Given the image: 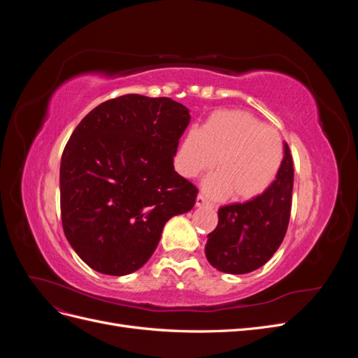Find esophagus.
Wrapping results in <instances>:
<instances>
[{
	"mask_svg": "<svg viewBox=\"0 0 358 358\" xmlns=\"http://www.w3.org/2000/svg\"><path fill=\"white\" fill-rule=\"evenodd\" d=\"M196 204L199 206V208H212V204L208 200H206L204 196H201V194H199V196H197Z\"/></svg>",
	"mask_w": 358,
	"mask_h": 358,
	"instance_id": "1",
	"label": "esophagus"
}]
</instances>
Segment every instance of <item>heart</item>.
<instances>
[{
  "label": "heart",
  "mask_w": 358,
  "mask_h": 358,
  "mask_svg": "<svg viewBox=\"0 0 358 358\" xmlns=\"http://www.w3.org/2000/svg\"><path fill=\"white\" fill-rule=\"evenodd\" d=\"M284 143L276 129L264 127L243 110L212 113L201 129L182 137L175 164L185 178H197L213 167L203 182L204 191L220 197L233 191L241 200L255 199L272 185L282 164Z\"/></svg>",
  "instance_id": "b5f03b06"
}]
</instances>
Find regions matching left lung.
I'll list each match as a JSON object with an SVG mask.
<instances>
[{
	"instance_id": "obj_1",
	"label": "left lung",
	"mask_w": 358,
	"mask_h": 358,
	"mask_svg": "<svg viewBox=\"0 0 358 358\" xmlns=\"http://www.w3.org/2000/svg\"><path fill=\"white\" fill-rule=\"evenodd\" d=\"M292 158L284 142L282 164L262 196L221 206L218 225L204 246L209 263L220 272L243 275L264 266L282 243L291 212Z\"/></svg>"
}]
</instances>
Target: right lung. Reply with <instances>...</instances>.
I'll use <instances>...</instances> for the list:
<instances>
[{
	"label": "right lung",
	"instance_id": "1",
	"mask_svg": "<svg viewBox=\"0 0 358 358\" xmlns=\"http://www.w3.org/2000/svg\"><path fill=\"white\" fill-rule=\"evenodd\" d=\"M191 121L171 99L128 94L96 106L76 127L59 169L62 229L96 272L142 267L166 222L189 212L197 188L173 166Z\"/></svg>",
	"mask_w": 358,
	"mask_h": 358
}]
</instances>
